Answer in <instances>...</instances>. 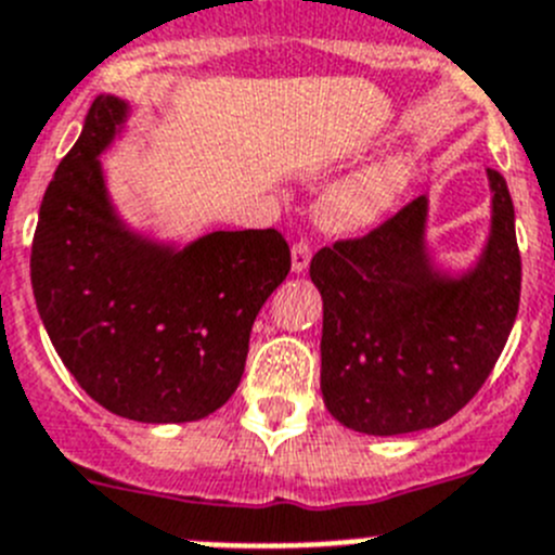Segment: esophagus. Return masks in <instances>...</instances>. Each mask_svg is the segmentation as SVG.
<instances>
[{
    "mask_svg": "<svg viewBox=\"0 0 555 555\" xmlns=\"http://www.w3.org/2000/svg\"><path fill=\"white\" fill-rule=\"evenodd\" d=\"M311 244L308 242H297L292 247V272L294 274H302L305 269H308V263H311Z\"/></svg>",
    "mask_w": 555,
    "mask_h": 555,
    "instance_id": "obj_1",
    "label": "esophagus"
}]
</instances>
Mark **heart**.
Masks as SVG:
<instances>
[{"mask_svg":"<svg viewBox=\"0 0 555 555\" xmlns=\"http://www.w3.org/2000/svg\"><path fill=\"white\" fill-rule=\"evenodd\" d=\"M415 156L396 151L340 178L317 203V222L330 233L352 236L379 225L404 201L415 181Z\"/></svg>","mask_w":555,"mask_h":555,"instance_id":"obj_1","label":"heart"}]
</instances>
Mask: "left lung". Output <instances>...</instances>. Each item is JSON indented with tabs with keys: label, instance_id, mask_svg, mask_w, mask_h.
<instances>
[{
	"label": "left lung",
	"instance_id": "8db88e82",
	"mask_svg": "<svg viewBox=\"0 0 555 555\" xmlns=\"http://www.w3.org/2000/svg\"><path fill=\"white\" fill-rule=\"evenodd\" d=\"M490 181V231L462 269L437 261L429 195L363 238L311 261L322 294V399L363 435L431 429L460 413L490 377L515 327L520 250L501 172Z\"/></svg>",
	"mask_w": 555,
	"mask_h": 555
}]
</instances>
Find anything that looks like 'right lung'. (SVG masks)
<instances>
[{
    "label": "right lung",
    "instance_id": "obj_1",
    "mask_svg": "<svg viewBox=\"0 0 555 555\" xmlns=\"http://www.w3.org/2000/svg\"><path fill=\"white\" fill-rule=\"evenodd\" d=\"M129 115V101L99 95L46 190L29 258L35 305L90 399L140 424H186L238 388L253 322L292 253L274 228L178 244L131 225L101 165Z\"/></svg>",
    "mask_w": 555,
    "mask_h": 555
}]
</instances>
